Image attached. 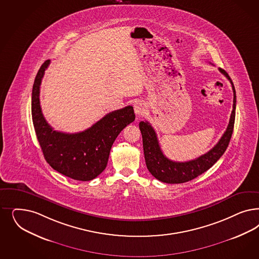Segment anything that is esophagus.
Instances as JSON below:
<instances>
[{"instance_id":"34e87169","label":"esophagus","mask_w":259,"mask_h":259,"mask_svg":"<svg viewBox=\"0 0 259 259\" xmlns=\"http://www.w3.org/2000/svg\"><path fill=\"white\" fill-rule=\"evenodd\" d=\"M146 110H147V107L142 102H136L134 104V112H135V114L143 115V114L146 113Z\"/></svg>"}]
</instances>
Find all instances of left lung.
Listing matches in <instances>:
<instances>
[{
	"instance_id": "8db88e82",
	"label": "left lung",
	"mask_w": 259,
	"mask_h": 259,
	"mask_svg": "<svg viewBox=\"0 0 259 259\" xmlns=\"http://www.w3.org/2000/svg\"><path fill=\"white\" fill-rule=\"evenodd\" d=\"M219 71L227 77L232 83L234 92L233 111L229 125L225 133L217 145L207 153L187 162H176L167 158L160 148L157 135L149 122L142 121L139 123L143 138V148L146 165L150 174L159 181L167 184H180L191 181L195 177L202 175L209 167H212L227 150L234 132L236 94L234 83L224 69L219 68Z\"/></svg>"
}]
</instances>
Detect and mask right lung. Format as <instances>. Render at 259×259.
<instances>
[{
    "mask_svg": "<svg viewBox=\"0 0 259 259\" xmlns=\"http://www.w3.org/2000/svg\"><path fill=\"white\" fill-rule=\"evenodd\" d=\"M50 63L47 60L40 67L32 89L31 114L37 139L45 159L53 169L74 180L90 181L107 167L112 144L135 119L134 108L127 106L109 112L81 133L54 131L42 115L40 106V85Z\"/></svg>",
    "mask_w": 259,
    "mask_h": 259,
    "instance_id": "right-lung-1",
    "label": "right lung"
}]
</instances>
